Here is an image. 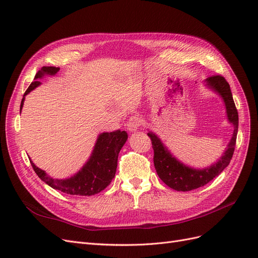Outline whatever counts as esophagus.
<instances>
[{"label":"esophagus","instance_id":"1","mask_svg":"<svg viewBox=\"0 0 258 258\" xmlns=\"http://www.w3.org/2000/svg\"><path fill=\"white\" fill-rule=\"evenodd\" d=\"M140 126H141V118L137 115H132L127 121V129L129 130V132L137 131Z\"/></svg>","mask_w":258,"mask_h":258}]
</instances>
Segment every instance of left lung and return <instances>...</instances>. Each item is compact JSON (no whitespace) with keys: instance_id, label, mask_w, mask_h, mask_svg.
Instances as JSON below:
<instances>
[{"instance_id":"left-lung-1","label":"left lung","mask_w":258,"mask_h":258,"mask_svg":"<svg viewBox=\"0 0 258 258\" xmlns=\"http://www.w3.org/2000/svg\"><path fill=\"white\" fill-rule=\"evenodd\" d=\"M205 85L209 89L216 92L220 96L226 107L227 119L233 126V134L227 148L224 152L222 157L213 165L205 169H196L184 165L177 160L170 153L167 146L161 142V140L154 132L150 131L147 136L151 138L154 150V166L161 181L168 185L170 188L177 191H189L205 186L209 182L220 174L222 171L229 165L235 151L236 140L238 134V111L232 99L230 86L223 76L215 75L208 77Z\"/></svg>"}]
</instances>
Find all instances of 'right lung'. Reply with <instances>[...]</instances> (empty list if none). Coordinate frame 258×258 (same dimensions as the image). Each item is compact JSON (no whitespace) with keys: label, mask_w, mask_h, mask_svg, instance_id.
<instances>
[{"label":"right lung","mask_w":258,"mask_h":258,"mask_svg":"<svg viewBox=\"0 0 258 258\" xmlns=\"http://www.w3.org/2000/svg\"><path fill=\"white\" fill-rule=\"evenodd\" d=\"M56 67H43L34 77V82L31 83L29 88L23 95L20 104V112L25 102V97L29 92L41 85L38 80L43 79L45 75H54L59 71ZM128 135L126 131L116 130L113 132H103L99 135L97 142L93 147L91 156L83 168L73 176L58 179L52 178L44 170L37 168L33 161L30 159L31 165L37 176L53 189H58L62 192L76 196H92L102 191L107 185H110L115 176L117 168L118 154L123 144L126 143Z\"/></svg>","instance_id":"add662e5"}]
</instances>
